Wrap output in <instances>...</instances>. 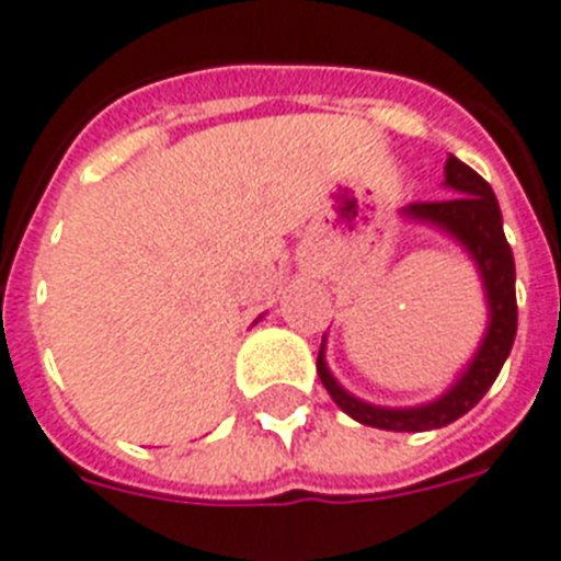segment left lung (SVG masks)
Here are the masks:
<instances>
[{"label": "left lung", "mask_w": 561, "mask_h": 561, "mask_svg": "<svg viewBox=\"0 0 561 561\" xmlns=\"http://www.w3.org/2000/svg\"><path fill=\"white\" fill-rule=\"evenodd\" d=\"M443 185L455 191V196L440 203H414L400 210L405 219L432 226L443 234H449L455 243L472 257L478 275H481L483 298H486V333L469 365L458 374V379L432 402L408 408L374 405V402L358 400L351 393L333 370L327 367L324 342L318 351V376L324 382L327 393L342 408L344 414L353 416L356 423L385 428V432H432L443 425L455 423L466 411H472L490 391V385L499 379L501 367L507 362L515 342V327H518V307H515V260L504 237V219H501L499 199L469 164L449 156L443 168Z\"/></svg>", "instance_id": "1"}]
</instances>
